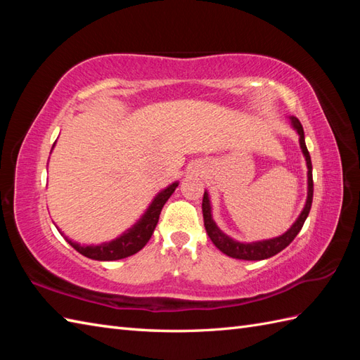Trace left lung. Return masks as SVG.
<instances>
[{"label": "left lung", "mask_w": 360, "mask_h": 360, "mask_svg": "<svg viewBox=\"0 0 360 360\" xmlns=\"http://www.w3.org/2000/svg\"><path fill=\"white\" fill-rule=\"evenodd\" d=\"M290 124H292L294 129L298 133V142H300V148L303 151V156L307 159V167H308V198L307 204L300 213V217L297 218L295 223L290 226L288 232L277 236V238L271 240H263V241H255V243H240L232 240L231 236H227L224 232L219 231V227L215 224V221L212 218V205L209 200V193L204 192L202 198V217H204V227L207 231L209 238L215 246L226 254L227 257L238 258V259H248V262H257V259H266L274 255H277L285 248H288L292 240L297 236V233L302 231V227L307 221L311 204H312V195H314V182H312V164H311V156L307 148V143H304V133L303 127L297 117L290 116Z\"/></svg>", "instance_id": "obj_1"}]
</instances>
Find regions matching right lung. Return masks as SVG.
<instances>
[{
	"instance_id": "add662e5",
	"label": "right lung",
	"mask_w": 360,
	"mask_h": 360,
	"mask_svg": "<svg viewBox=\"0 0 360 360\" xmlns=\"http://www.w3.org/2000/svg\"><path fill=\"white\" fill-rule=\"evenodd\" d=\"M179 182H173L172 186H168L162 192L158 193L155 200L150 204L147 212L143 213V217L137 221L131 229H128L124 235H120L119 238L110 243L98 244V246H80L79 243H74L70 238H66V241L70 243L75 250L80 252L82 255H85L91 259H98V262H112V259H120L129 255H134L136 252H139L151 238V235L155 232L159 221L160 210H162L164 204L168 201V198L172 196Z\"/></svg>"
}]
</instances>
